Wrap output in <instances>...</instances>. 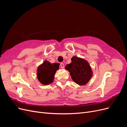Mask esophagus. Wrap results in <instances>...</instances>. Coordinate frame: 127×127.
<instances>
[{
	"label": "esophagus",
	"instance_id": "obj_1",
	"mask_svg": "<svg viewBox=\"0 0 127 127\" xmlns=\"http://www.w3.org/2000/svg\"><path fill=\"white\" fill-rule=\"evenodd\" d=\"M60 67L62 69L64 68V64L63 63H61L60 64Z\"/></svg>",
	"mask_w": 127,
	"mask_h": 127
}]
</instances>
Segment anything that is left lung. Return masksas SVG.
<instances>
[{
    "mask_svg": "<svg viewBox=\"0 0 127 127\" xmlns=\"http://www.w3.org/2000/svg\"><path fill=\"white\" fill-rule=\"evenodd\" d=\"M71 62L67 64L65 69L70 73L71 77L79 85H85L91 80L93 71L88 61L76 56L71 59Z\"/></svg>",
    "mask_w": 127,
    "mask_h": 127,
    "instance_id": "8db88e82",
    "label": "left lung"
}]
</instances>
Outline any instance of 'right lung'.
I'll return each instance as SVG.
<instances>
[{
  "label": "right lung",
  "instance_id": "add662e5",
  "mask_svg": "<svg viewBox=\"0 0 127 127\" xmlns=\"http://www.w3.org/2000/svg\"><path fill=\"white\" fill-rule=\"evenodd\" d=\"M59 69L58 63L52 64L44 60L37 68V77L39 82L44 85L52 83L57 70Z\"/></svg>",
  "mask_w": 127,
  "mask_h": 127
}]
</instances>
